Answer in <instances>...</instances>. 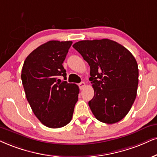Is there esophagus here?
Instances as JSON below:
<instances>
[{
  "instance_id": "1",
  "label": "esophagus",
  "mask_w": 157,
  "mask_h": 157,
  "mask_svg": "<svg viewBox=\"0 0 157 157\" xmlns=\"http://www.w3.org/2000/svg\"><path fill=\"white\" fill-rule=\"evenodd\" d=\"M78 86H79V88L81 89V90H83V89H84V86H85V83L83 82H81V83H79Z\"/></svg>"
}]
</instances>
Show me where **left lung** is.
<instances>
[{"mask_svg": "<svg viewBox=\"0 0 157 157\" xmlns=\"http://www.w3.org/2000/svg\"><path fill=\"white\" fill-rule=\"evenodd\" d=\"M73 47L90 66L94 95L89 105L92 113L103 123L121 121L137 95L138 67L134 56L124 46L106 38L81 40Z\"/></svg>", "mask_w": 157, "mask_h": 157, "instance_id": "1", "label": "left lung"}]
</instances>
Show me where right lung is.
Masks as SVG:
<instances>
[{
  "label": "right lung",
  "mask_w": 157,
  "mask_h": 157,
  "mask_svg": "<svg viewBox=\"0 0 157 157\" xmlns=\"http://www.w3.org/2000/svg\"><path fill=\"white\" fill-rule=\"evenodd\" d=\"M72 41L49 40L27 57L21 78L26 98L38 120L50 128L71 121L79 93L78 86L66 80L63 63Z\"/></svg>",
  "instance_id": "right-lung-1"
}]
</instances>
